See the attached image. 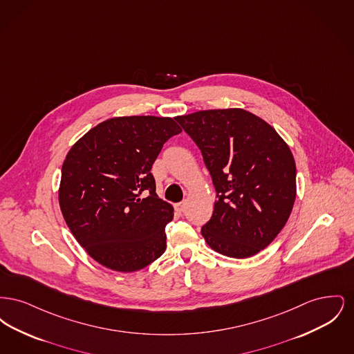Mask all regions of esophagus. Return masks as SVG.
Returning a JSON list of instances; mask_svg holds the SVG:
<instances>
[{"label": "esophagus", "mask_w": 354, "mask_h": 354, "mask_svg": "<svg viewBox=\"0 0 354 354\" xmlns=\"http://www.w3.org/2000/svg\"><path fill=\"white\" fill-rule=\"evenodd\" d=\"M185 202L176 203V204H175V211L179 212V214H182V212L185 211Z\"/></svg>", "instance_id": "34e87169"}]
</instances>
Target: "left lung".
<instances>
[{
	"label": "left lung",
	"mask_w": 354,
	"mask_h": 354,
	"mask_svg": "<svg viewBox=\"0 0 354 354\" xmlns=\"http://www.w3.org/2000/svg\"><path fill=\"white\" fill-rule=\"evenodd\" d=\"M175 119L201 149L218 194L212 218L203 225L205 243L235 259L268 247L296 199V163L284 139L243 109Z\"/></svg>",
	"instance_id": "8db88e82"
}]
</instances>
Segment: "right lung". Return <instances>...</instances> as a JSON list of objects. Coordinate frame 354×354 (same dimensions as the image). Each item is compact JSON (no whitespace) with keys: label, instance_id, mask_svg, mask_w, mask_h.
<instances>
[{"label":"right lung","instance_id":"1","mask_svg":"<svg viewBox=\"0 0 354 354\" xmlns=\"http://www.w3.org/2000/svg\"><path fill=\"white\" fill-rule=\"evenodd\" d=\"M179 133L172 118L118 117L88 130L68 152L59 207L71 234L103 267L135 272L165 252L174 208L158 198L150 171Z\"/></svg>","mask_w":354,"mask_h":354}]
</instances>
